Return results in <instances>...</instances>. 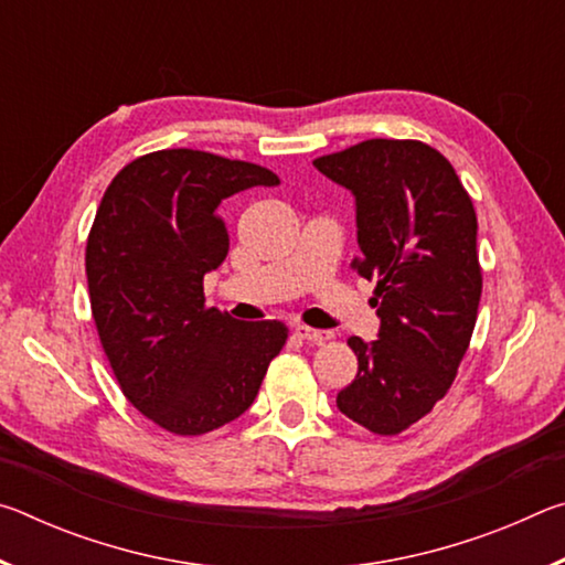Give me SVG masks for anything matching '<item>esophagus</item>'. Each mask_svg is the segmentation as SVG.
Returning a JSON list of instances; mask_svg holds the SVG:
<instances>
[{"mask_svg": "<svg viewBox=\"0 0 565 565\" xmlns=\"http://www.w3.org/2000/svg\"><path fill=\"white\" fill-rule=\"evenodd\" d=\"M294 333H296V337H299V339L309 341V343H323V341H329V339H331V333H329V331H321V329L303 327V323H299V327L294 329Z\"/></svg>", "mask_w": 565, "mask_h": 565, "instance_id": "obj_1", "label": "esophagus"}]
</instances>
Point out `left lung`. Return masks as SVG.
<instances>
[{
	"label": "left lung",
	"instance_id": "8db88e82",
	"mask_svg": "<svg viewBox=\"0 0 565 565\" xmlns=\"http://www.w3.org/2000/svg\"><path fill=\"white\" fill-rule=\"evenodd\" d=\"M356 204L361 256L376 284L379 339H349L359 374L339 391L343 416L381 436L401 434L451 388L471 341L481 266L471 196L424 141L369 139L313 161Z\"/></svg>",
	"mask_w": 565,
	"mask_h": 565
}]
</instances>
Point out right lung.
<instances>
[{
    "label": "right lung",
    "mask_w": 565,
    "mask_h": 565,
    "mask_svg": "<svg viewBox=\"0 0 565 565\" xmlns=\"http://www.w3.org/2000/svg\"><path fill=\"white\" fill-rule=\"evenodd\" d=\"M274 171L196 149L134 159L111 179L87 242L94 323L124 396L179 436H202L254 404L286 343L281 321L204 306V276L228 254L216 209Z\"/></svg>",
    "instance_id": "add662e5"
}]
</instances>
